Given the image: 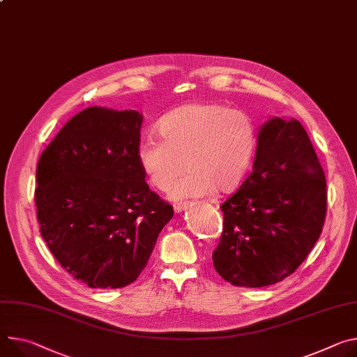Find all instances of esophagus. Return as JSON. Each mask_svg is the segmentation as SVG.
I'll use <instances>...</instances> for the list:
<instances>
[{"label":"esophagus","mask_w":357,"mask_h":357,"mask_svg":"<svg viewBox=\"0 0 357 357\" xmlns=\"http://www.w3.org/2000/svg\"><path fill=\"white\" fill-rule=\"evenodd\" d=\"M185 208H186V202H178V204L174 205V211H175L176 213L182 212Z\"/></svg>","instance_id":"1"}]
</instances>
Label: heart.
Instances as JSON below:
<instances>
[{"instance_id":"b5f03b06","label":"heart","mask_w":357,"mask_h":357,"mask_svg":"<svg viewBox=\"0 0 357 357\" xmlns=\"http://www.w3.org/2000/svg\"><path fill=\"white\" fill-rule=\"evenodd\" d=\"M160 139L138 146V162L149 183L171 190V199L208 197L229 192L245 178L256 149V128L248 114L216 102L179 107L158 123Z\"/></svg>"}]
</instances>
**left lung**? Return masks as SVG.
<instances>
[{
    "mask_svg": "<svg viewBox=\"0 0 357 357\" xmlns=\"http://www.w3.org/2000/svg\"><path fill=\"white\" fill-rule=\"evenodd\" d=\"M328 208L326 178L296 119L261 126L253 168L226 199L212 261L234 286L262 287L294 273L319 239Z\"/></svg>",
    "mask_w": 357,
    "mask_h": 357,
    "instance_id": "obj_1",
    "label": "left lung"
}]
</instances>
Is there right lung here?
<instances>
[{
    "label": "right lung",
    "instance_id": "obj_1",
    "mask_svg": "<svg viewBox=\"0 0 357 357\" xmlns=\"http://www.w3.org/2000/svg\"><path fill=\"white\" fill-rule=\"evenodd\" d=\"M142 114L91 107L41 153L36 205L59 265L89 287L137 280L174 208L145 182L138 162Z\"/></svg>",
    "mask_w": 357,
    "mask_h": 357
}]
</instances>
